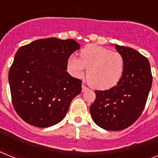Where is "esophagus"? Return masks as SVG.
Instances as JSON below:
<instances>
[{
  "label": "esophagus",
  "mask_w": 158,
  "mask_h": 158,
  "mask_svg": "<svg viewBox=\"0 0 158 158\" xmlns=\"http://www.w3.org/2000/svg\"><path fill=\"white\" fill-rule=\"evenodd\" d=\"M87 90H89V89H88V88H87L85 85H84V84H83V85H82V92L84 93V92L87 91Z\"/></svg>",
  "instance_id": "34e87169"
}]
</instances>
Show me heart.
<instances>
[{"mask_svg": "<svg viewBox=\"0 0 158 158\" xmlns=\"http://www.w3.org/2000/svg\"><path fill=\"white\" fill-rule=\"evenodd\" d=\"M68 69L74 77L82 78L87 69V79L91 86L106 90L118 84L124 72V58L117 52H111L104 47L90 44L80 52L69 57Z\"/></svg>", "mask_w": 158, "mask_h": 158, "instance_id": "obj_1", "label": "heart"}]
</instances>
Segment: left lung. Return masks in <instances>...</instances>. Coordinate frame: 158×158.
Instances as JSON below:
<instances>
[{
  "label": "left lung",
  "mask_w": 158,
  "mask_h": 158,
  "mask_svg": "<svg viewBox=\"0 0 158 158\" xmlns=\"http://www.w3.org/2000/svg\"><path fill=\"white\" fill-rule=\"evenodd\" d=\"M124 58V72L118 84L105 91H95L90 113L96 125L118 131L136 121L143 110L152 87L149 61L133 48L115 45Z\"/></svg>",
  "instance_id": "1"
}]
</instances>
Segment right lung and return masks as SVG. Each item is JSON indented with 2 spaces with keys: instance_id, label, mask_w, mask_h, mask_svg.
Returning a JSON list of instances; mask_svg holds the SVG:
<instances>
[{
  "instance_id": "obj_1",
  "label": "right lung",
  "mask_w": 158,
  "mask_h": 158,
  "mask_svg": "<svg viewBox=\"0 0 158 158\" xmlns=\"http://www.w3.org/2000/svg\"><path fill=\"white\" fill-rule=\"evenodd\" d=\"M80 48L73 39L33 41L19 48L9 71L14 108L26 123L40 128L60 122L82 90L81 80L66 71L68 59Z\"/></svg>"
}]
</instances>
